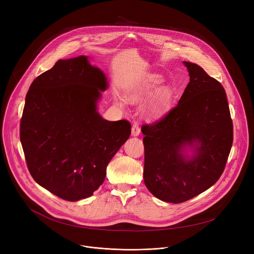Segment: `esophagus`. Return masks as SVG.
I'll return each mask as SVG.
<instances>
[{"mask_svg":"<svg viewBox=\"0 0 254 254\" xmlns=\"http://www.w3.org/2000/svg\"><path fill=\"white\" fill-rule=\"evenodd\" d=\"M140 132H141V128H140L139 125H137L136 123H134L132 125V127H131V135L132 136H137V135L140 134Z\"/></svg>","mask_w":254,"mask_h":254,"instance_id":"obj_1","label":"esophagus"}]
</instances>
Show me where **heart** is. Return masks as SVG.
Returning <instances> with one entry per match:
<instances>
[{"mask_svg":"<svg viewBox=\"0 0 254 254\" xmlns=\"http://www.w3.org/2000/svg\"><path fill=\"white\" fill-rule=\"evenodd\" d=\"M164 83L163 77L150 73L146 75L141 81L129 87L126 92V98L130 103L141 102L150 97L154 92L159 89ZM170 91L167 88H161L153 95L148 104V113L151 115L157 114L162 111L170 100Z\"/></svg>","mask_w":254,"mask_h":254,"instance_id":"1","label":"heart"}]
</instances>
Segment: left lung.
<instances>
[{
	"mask_svg": "<svg viewBox=\"0 0 254 254\" xmlns=\"http://www.w3.org/2000/svg\"><path fill=\"white\" fill-rule=\"evenodd\" d=\"M190 83L163 119L142 127L144 181L157 198L172 203L209 190L222 175L233 143L223 86L203 68L183 62Z\"/></svg>",
	"mask_w": 254,
	"mask_h": 254,
	"instance_id": "obj_1",
	"label": "left lung"
}]
</instances>
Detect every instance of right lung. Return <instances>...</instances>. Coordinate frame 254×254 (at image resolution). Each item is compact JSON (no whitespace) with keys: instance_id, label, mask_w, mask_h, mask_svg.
Listing matches in <instances>:
<instances>
[{"instance_id":"obj_1","label":"right lung","mask_w":254,"mask_h":254,"mask_svg":"<svg viewBox=\"0 0 254 254\" xmlns=\"http://www.w3.org/2000/svg\"><path fill=\"white\" fill-rule=\"evenodd\" d=\"M105 74L88 57L60 60L30 85L20 123L28 170L40 187L77 201L103 183L112 157L130 135V124L97 111Z\"/></svg>"}]
</instances>
